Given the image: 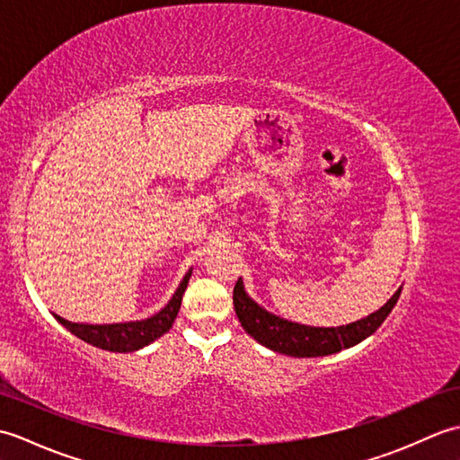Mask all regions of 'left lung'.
<instances>
[{
	"label": "left lung",
	"instance_id": "1",
	"mask_svg": "<svg viewBox=\"0 0 460 460\" xmlns=\"http://www.w3.org/2000/svg\"><path fill=\"white\" fill-rule=\"evenodd\" d=\"M399 295H402V288L374 314L338 328L305 326L270 314V312L261 308L255 300L247 296L241 279L235 282V288H233V305H235L241 326L259 344L292 358H318L356 346L361 340L374 334L397 305Z\"/></svg>",
	"mask_w": 460,
	"mask_h": 460
}]
</instances>
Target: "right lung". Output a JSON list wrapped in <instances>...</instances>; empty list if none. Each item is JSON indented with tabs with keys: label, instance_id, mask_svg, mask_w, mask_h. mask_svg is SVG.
I'll use <instances>...</instances> for the list:
<instances>
[{
	"label": "right lung",
	"instance_id": "1",
	"mask_svg": "<svg viewBox=\"0 0 460 460\" xmlns=\"http://www.w3.org/2000/svg\"><path fill=\"white\" fill-rule=\"evenodd\" d=\"M190 277H191V270L185 272L183 280L180 282L178 290H175V295L172 296L168 305H165L158 312V314H154L148 320L124 322V324L94 326V324H75V322H68L61 316H55V318L61 322V324L68 332H71V334L81 338L83 341H86V344L109 349V351H120V354H126V351H136V349L152 344L154 340H158L172 328L173 320L180 312L181 296L185 292V287H188Z\"/></svg>",
	"mask_w": 460,
	"mask_h": 460
}]
</instances>
